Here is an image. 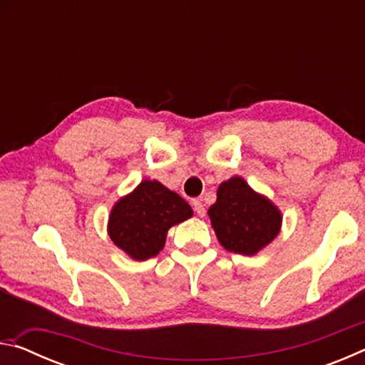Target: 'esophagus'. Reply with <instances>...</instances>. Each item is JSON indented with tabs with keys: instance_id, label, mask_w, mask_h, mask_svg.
Listing matches in <instances>:
<instances>
[{
	"instance_id": "esophagus-1",
	"label": "esophagus",
	"mask_w": 365,
	"mask_h": 365,
	"mask_svg": "<svg viewBox=\"0 0 365 365\" xmlns=\"http://www.w3.org/2000/svg\"><path fill=\"white\" fill-rule=\"evenodd\" d=\"M193 209H195V212L200 215V217H202V215L206 214V209H205V205H202V202L200 201V200H193Z\"/></svg>"
}]
</instances>
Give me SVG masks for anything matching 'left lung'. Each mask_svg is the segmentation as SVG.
Returning a JSON list of instances; mask_svg holds the SVG:
<instances>
[{
	"label": "left lung",
	"mask_w": 365,
	"mask_h": 365,
	"mask_svg": "<svg viewBox=\"0 0 365 365\" xmlns=\"http://www.w3.org/2000/svg\"><path fill=\"white\" fill-rule=\"evenodd\" d=\"M209 217L220 245L237 255L252 256L280 232L282 215L272 202L250 188L242 177H233L217 190V201Z\"/></svg>",
	"instance_id": "1"
}]
</instances>
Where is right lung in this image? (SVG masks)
Listing matches in <instances>:
<instances>
[{
  "instance_id": "add662e5",
  "label": "right lung",
  "mask_w": 365,
  "mask_h": 365,
  "mask_svg": "<svg viewBox=\"0 0 365 365\" xmlns=\"http://www.w3.org/2000/svg\"><path fill=\"white\" fill-rule=\"evenodd\" d=\"M193 211L183 197L156 180H143L133 193L115 202L109 217V237L115 246L145 261L164 248L165 235Z\"/></svg>"
}]
</instances>
